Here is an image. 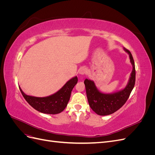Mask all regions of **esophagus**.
<instances>
[{
	"label": "esophagus",
	"mask_w": 155,
	"mask_h": 155,
	"mask_svg": "<svg viewBox=\"0 0 155 155\" xmlns=\"http://www.w3.org/2000/svg\"><path fill=\"white\" fill-rule=\"evenodd\" d=\"M78 72L79 74H81V75L85 74L87 72V68L85 67H81L79 69Z\"/></svg>",
	"instance_id": "34e87169"
}]
</instances>
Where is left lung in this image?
I'll return each mask as SVG.
<instances>
[{
    "label": "left lung",
    "instance_id": "left-lung-1",
    "mask_svg": "<svg viewBox=\"0 0 155 155\" xmlns=\"http://www.w3.org/2000/svg\"><path fill=\"white\" fill-rule=\"evenodd\" d=\"M124 50L129 54L130 61L133 66L129 81L124 89L113 93L105 94L98 90L94 82L91 79H86L84 81L89 105L98 115H109L120 109L128 100L134 87L136 71L134 59L130 51L125 48Z\"/></svg>",
    "mask_w": 155,
    "mask_h": 155
}]
</instances>
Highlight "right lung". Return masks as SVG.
Wrapping results in <instances>:
<instances>
[{"label":"right lung","mask_w":155,"mask_h":155,"mask_svg":"<svg viewBox=\"0 0 155 155\" xmlns=\"http://www.w3.org/2000/svg\"><path fill=\"white\" fill-rule=\"evenodd\" d=\"M78 81L77 76L71 78L58 92L46 97L27 95L18 87L23 97L34 109L42 113L56 114L63 111L67 106L71 92Z\"/></svg>","instance_id":"obj_1"}]
</instances>
